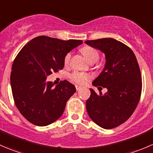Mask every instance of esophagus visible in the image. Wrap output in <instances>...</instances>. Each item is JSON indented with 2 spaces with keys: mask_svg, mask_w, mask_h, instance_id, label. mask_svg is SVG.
<instances>
[{
  "mask_svg": "<svg viewBox=\"0 0 153 153\" xmlns=\"http://www.w3.org/2000/svg\"><path fill=\"white\" fill-rule=\"evenodd\" d=\"M75 88H76V90L77 91H78L79 90V89H81V86H75Z\"/></svg>",
  "mask_w": 153,
  "mask_h": 153,
  "instance_id": "esophagus-1",
  "label": "esophagus"
}]
</instances>
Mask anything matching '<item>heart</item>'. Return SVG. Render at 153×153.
<instances>
[{"label": "heart", "instance_id": "heart-1", "mask_svg": "<svg viewBox=\"0 0 153 153\" xmlns=\"http://www.w3.org/2000/svg\"><path fill=\"white\" fill-rule=\"evenodd\" d=\"M81 51L84 54L87 61L91 64L97 62L99 59V53L94 48L90 47H84L81 49ZM70 57L71 54L69 52L65 55V57H64V64L65 65L69 64ZM89 78H90V77H89V75L84 73V72H78V71H75L70 75V79L73 82H75V84H81V85L86 84L89 81Z\"/></svg>", "mask_w": 153, "mask_h": 153}]
</instances>
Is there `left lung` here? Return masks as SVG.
<instances>
[{"label": "left lung", "instance_id": "1", "mask_svg": "<svg viewBox=\"0 0 153 153\" xmlns=\"http://www.w3.org/2000/svg\"><path fill=\"white\" fill-rule=\"evenodd\" d=\"M85 43L105 54V67L92 84L107 89L104 95L90 89L87 113L104 129L117 127L130 118L141 98L142 79L136 57L130 48L113 38Z\"/></svg>", "mask_w": 153, "mask_h": 153}]
</instances>
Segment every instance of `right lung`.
I'll list each match as a JSON object with an SVG mask.
<instances>
[{
	"mask_svg": "<svg viewBox=\"0 0 153 153\" xmlns=\"http://www.w3.org/2000/svg\"><path fill=\"white\" fill-rule=\"evenodd\" d=\"M82 43L42 35L31 40L18 54L10 76L12 95L15 106L30 123L47 126L62 115L75 86L67 80L54 86L47 77L62 69L65 55Z\"/></svg>",
	"mask_w": 153,
	"mask_h": 153,
	"instance_id": "right-lung-1",
	"label": "right lung"
}]
</instances>
